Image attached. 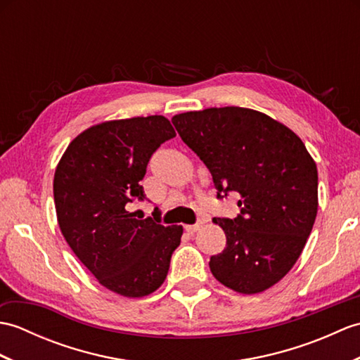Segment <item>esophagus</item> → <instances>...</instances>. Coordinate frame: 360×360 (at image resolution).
I'll list each match as a JSON object with an SVG mask.
<instances>
[{
  "instance_id": "1",
  "label": "esophagus",
  "mask_w": 360,
  "mask_h": 360,
  "mask_svg": "<svg viewBox=\"0 0 360 360\" xmlns=\"http://www.w3.org/2000/svg\"><path fill=\"white\" fill-rule=\"evenodd\" d=\"M200 227H201V223H198V224H187V226H186V231H187L190 235H193L196 231H200Z\"/></svg>"
}]
</instances>
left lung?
<instances>
[{"mask_svg": "<svg viewBox=\"0 0 360 360\" xmlns=\"http://www.w3.org/2000/svg\"><path fill=\"white\" fill-rule=\"evenodd\" d=\"M172 122L209 168L218 198L240 195L241 215L213 218L227 238L210 258L213 277L240 294L269 289L292 269L314 226V159L292 129L250 108L188 111Z\"/></svg>", "mask_w": 360, "mask_h": 360, "instance_id": "left-lung-1", "label": "left lung"}]
</instances>
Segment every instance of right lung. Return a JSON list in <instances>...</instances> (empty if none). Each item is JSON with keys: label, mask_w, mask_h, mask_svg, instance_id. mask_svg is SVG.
<instances>
[{"label": "right lung", "mask_w": 360, "mask_h": 360, "mask_svg": "<svg viewBox=\"0 0 360 360\" xmlns=\"http://www.w3.org/2000/svg\"><path fill=\"white\" fill-rule=\"evenodd\" d=\"M176 133L164 116L106 120L75 136L53 174L60 231L97 281L139 298L165 281L182 226L137 219L127 210L143 198L139 182L160 143Z\"/></svg>", "instance_id": "obj_1"}]
</instances>
